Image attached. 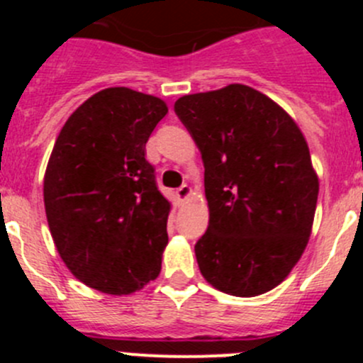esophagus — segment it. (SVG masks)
<instances>
[{
  "instance_id": "esophagus-1",
  "label": "esophagus",
  "mask_w": 363,
  "mask_h": 363,
  "mask_svg": "<svg viewBox=\"0 0 363 363\" xmlns=\"http://www.w3.org/2000/svg\"><path fill=\"white\" fill-rule=\"evenodd\" d=\"M193 195V189L189 188L188 184H182L181 188L177 189V191H175V196H177V200H179V203H184L186 200H189V196Z\"/></svg>"
}]
</instances>
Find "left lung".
<instances>
[{"mask_svg": "<svg viewBox=\"0 0 363 363\" xmlns=\"http://www.w3.org/2000/svg\"><path fill=\"white\" fill-rule=\"evenodd\" d=\"M175 113L205 168L200 272L233 296L270 291L296 265L313 230L320 181L306 137L281 105L244 84L181 96Z\"/></svg>", "mask_w": 363, "mask_h": 363, "instance_id": "obj_1", "label": "left lung"}]
</instances>
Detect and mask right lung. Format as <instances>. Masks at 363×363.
<instances>
[{"label":"right lung","mask_w":363,"mask_h":363,"mask_svg":"<svg viewBox=\"0 0 363 363\" xmlns=\"http://www.w3.org/2000/svg\"><path fill=\"white\" fill-rule=\"evenodd\" d=\"M167 112L158 96L107 87L68 117L50 152V235L69 272L101 294H135L160 276L172 203L145 144Z\"/></svg>","instance_id":"right-lung-1"}]
</instances>
